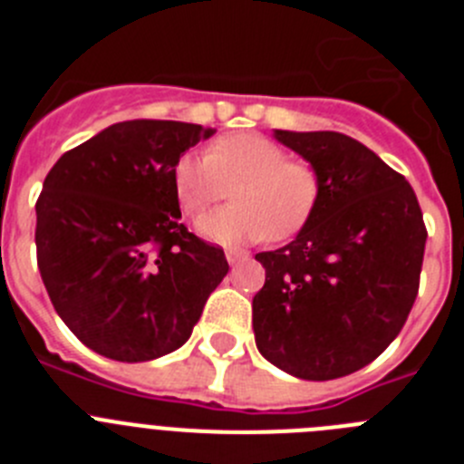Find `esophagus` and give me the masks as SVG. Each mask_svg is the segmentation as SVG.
<instances>
[{"instance_id": "obj_1", "label": "esophagus", "mask_w": 464, "mask_h": 464, "mask_svg": "<svg viewBox=\"0 0 464 464\" xmlns=\"http://www.w3.org/2000/svg\"><path fill=\"white\" fill-rule=\"evenodd\" d=\"M225 257H227V262L232 265V267H237V265L246 262L251 256H248L246 251H239V248H229V251H225Z\"/></svg>"}]
</instances>
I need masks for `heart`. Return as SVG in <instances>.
I'll list each match as a JSON object with an SVG mask.
<instances>
[{
    "mask_svg": "<svg viewBox=\"0 0 464 464\" xmlns=\"http://www.w3.org/2000/svg\"><path fill=\"white\" fill-rule=\"evenodd\" d=\"M232 188L229 207L197 220V232L220 246L269 237L285 241L306 227L321 202V174L262 134H229L208 153H186L174 167V188L188 213H202Z\"/></svg>",
    "mask_w": 464,
    "mask_h": 464,
    "instance_id": "obj_1",
    "label": "heart"
}]
</instances>
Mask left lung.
<instances>
[{
	"instance_id": "1",
	"label": "left lung",
	"mask_w": 464,
	"mask_h": 464,
	"mask_svg": "<svg viewBox=\"0 0 464 464\" xmlns=\"http://www.w3.org/2000/svg\"><path fill=\"white\" fill-rule=\"evenodd\" d=\"M321 174V202L290 244L256 260L253 332L297 379L330 381L379 358L407 323L423 267V213L407 179L339 132L274 130Z\"/></svg>"
}]
</instances>
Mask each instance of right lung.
<instances>
[{
  "mask_svg": "<svg viewBox=\"0 0 464 464\" xmlns=\"http://www.w3.org/2000/svg\"><path fill=\"white\" fill-rule=\"evenodd\" d=\"M216 130L179 121L106 127L57 160L36 202V262L57 315L94 353L162 358L190 339L227 274L188 232L174 167Z\"/></svg>",
  "mask_w": 464,
  "mask_h": 464,
  "instance_id": "add662e5",
  "label": "right lung"
}]
</instances>
